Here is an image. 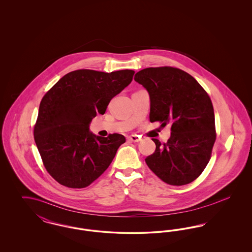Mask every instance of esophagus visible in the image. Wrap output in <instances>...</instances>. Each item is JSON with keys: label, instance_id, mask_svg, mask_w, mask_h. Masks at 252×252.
I'll return each instance as SVG.
<instances>
[{"label": "esophagus", "instance_id": "1", "mask_svg": "<svg viewBox=\"0 0 252 252\" xmlns=\"http://www.w3.org/2000/svg\"><path fill=\"white\" fill-rule=\"evenodd\" d=\"M127 140L130 141V142H134V143H137V142H140L141 141V137L139 135H130L127 137Z\"/></svg>", "mask_w": 252, "mask_h": 252}]
</instances>
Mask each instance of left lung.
Listing matches in <instances>:
<instances>
[{
	"label": "left lung",
	"mask_w": 252,
	"mask_h": 252,
	"mask_svg": "<svg viewBox=\"0 0 252 252\" xmlns=\"http://www.w3.org/2000/svg\"><path fill=\"white\" fill-rule=\"evenodd\" d=\"M134 79L150 96V122L161 126L171 124L167 143L152 139L156 150L145 158L147 166L170 185L191 183L207 166L216 142L210 96L192 75L178 68H146Z\"/></svg>",
	"instance_id": "8db88e82"
}]
</instances>
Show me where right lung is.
Instances as JSON below:
<instances>
[{"mask_svg": "<svg viewBox=\"0 0 252 252\" xmlns=\"http://www.w3.org/2000/svg\"><path fill=\"white\" fill-rule=\"evenodd\" d=\"M135 72L76 70L65 74L41 99L34 139L44 167L60 184L85 188L111 163L126 138L89 131L96 115L130 84Z\"/></svg>", "mask_w": 252, "mask_h": 252, "instance_id": "add662e5", "label": "right lung"}]
</instances>
